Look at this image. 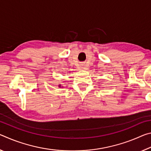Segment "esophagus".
I'll return each mask as SVG.
<instances>
[{
    "instance_id": "1",
    "label": "esophagus",
    "mask_w": 151,
    "mask_h": 151,
    "mask_svg": "<svg viewBox=\"0 0 151 151\" xmlns=\"http://www.w3.org/2000/svg\"><path fill=\"white\" fill-rule=\"evenodd\" d=\"M81 68H83V66H82V67H81Z\"/></svg>"
}]
</instances>
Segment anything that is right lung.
Here are the masks:
<instances>
[{
    "label": "right lung",
    "mask_w": 151,
    "mask_h": 151,
    "mask_svg": "<svg viewBox=\"0 0 151 151\" xmlns=\"http://www.w3.org/2000/svg\"><path fill=\"white\" fill-rule=\"evenodd\" d=\"M58 87L61 88V87H63V86H61V85H58Z\"/></svg>",
    "instance_id": "add662e5"
}]
</instances>
